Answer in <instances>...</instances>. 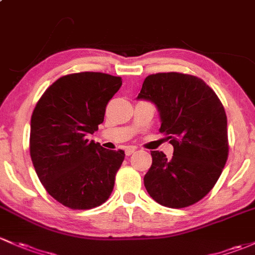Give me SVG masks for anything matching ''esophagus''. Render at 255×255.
Masks as SVG:
<instances>
[{
  "label": "esophagus",
  "instance_id": "34e87169",
  "mask_svg": "<svg viewBox=\"0 0 255 255\" xmlns=\"http://www.w3.org/2000/svg\"><path fill=\"white\" fill-rule=\"evenodd\" d=\"M134 151H135L134 146H127V148H126V150H125V152H126V155H127V156H130V155H132Z\"/></svg>",
  "mask_w": 255,
  "mask_h": 255
}]
</instances>
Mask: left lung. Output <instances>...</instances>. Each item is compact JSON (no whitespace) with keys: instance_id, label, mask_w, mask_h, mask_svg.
<instances>
[{"instance_id":"8db88e82","label":"left lung","mask_w":255,"mask_h":255,"mask_svg":"<svg viewBox=\"0 0 255 255\" xmlns=\"http://www.w3.org/2000/svg\"><path fill=\"white\" fill-rule=\"evenodd\" d=\"M138 99L156 105L160 133L173 145L170 160L162 151H151L146 191L167 208L195 204L214 188L229 156L224 105L204 80L177 72L150 74Z\"/></svg>"}]
</instances>
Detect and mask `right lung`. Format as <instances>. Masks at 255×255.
<instances>
[{"instance_id":"add662e5","label":"right lung","mask_w":255,"mask_h":255,"mask_svg":"<svg viewBox=\"0 0 255 255\" xmlns=\"http://www.w3.org/2000/svg\"><path fill=\"white\" fill-rule=\"evenodd\" d=\"M122 78L100 72L61 77L37 101L30 122V156L40 182L73 210L104 204L111 195L125 151L87 138L104 122Z\"/></svg>"}]
</instances>
